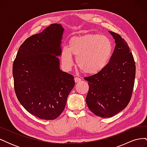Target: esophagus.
<instances>
[{"label": "esophagus", "mask_w": 147, "mask_h": 147, "mask_svg": "<svg viewBox=\"0 0 147 147\" xmlns=\"http://www.w3.org/2000/svg\"><path fill=\"white\" fill-rule=\"evenodd\" d=\"M74 80H75V83H78V82H80L81 81V78H78V77H75Z\"/></svg>", "instance_id": "34e87169"}]
</instances>
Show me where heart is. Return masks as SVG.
<instances>
[{"instance_id":"obj_1","label":"heart","mask_w":147,"mask_h":147,"mask_svg":"<svg viewBox=\"0 0 147 147\" xmlns=\"http://www.w3.org/2000/svg\"><path fill=\"white\" fill-rule=\"evenodd\" d=\"M112 52V43L108 37L88 34L71 38L69 48L62 50L61 58L64 65L69 69L74 64L73 55L77 57V65L83 73L94 75L105 69Z\"/></svg>"}]
</instances>
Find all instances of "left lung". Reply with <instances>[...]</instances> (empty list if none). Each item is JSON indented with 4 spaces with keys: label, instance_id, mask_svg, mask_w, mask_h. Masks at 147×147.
Segmentation results:
<instances>
[{
    "label": "left lung",
    "instance_id": "1",
    "mask_svg": "<svg viewBox=\"0 0 147 147\" xmlns=\"http://www.w3.org/2000/svg\"><path fill=\"white\" fill-rule=\"evenodd\" d=\"M109 32L116 45L109 63L98 74L84 77L88 82V108L96 115L110 118L125 109L132 97L136 77L134 57L121 35Z\"/></svg>",
    "mask_w": 147,
    "mask_h": 147
}]
</instances>
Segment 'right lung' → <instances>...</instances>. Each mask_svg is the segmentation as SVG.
Instances as JSON below:
<instances>
[{
  "label": "right lung",
  "mask_w": 147,
  "mask_h": 147,
  "mask_svg": "<svg viewBox=\"0 0 147 147\" xmlns=\"http://www.w3.org/2000/svg\"><path fill=\"white\" fill-rule=\"evenodd\" d=\"M64 29L53 24L28 37L13 64L16 96L23 107L42 119L52 120L63 112L75 85L73 75L59 69Z\"/></svg>",
  "instance_id": "obj_1"
}]
</instances>
